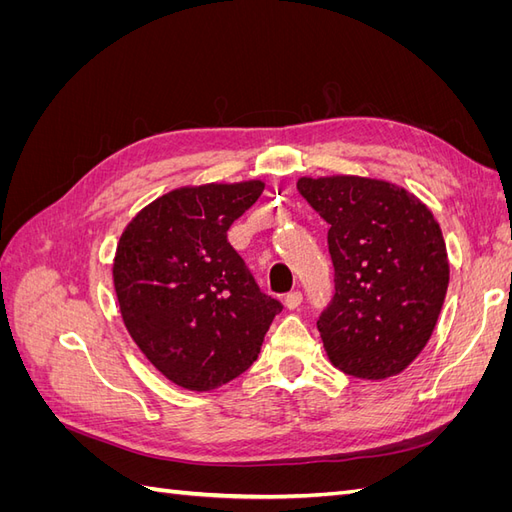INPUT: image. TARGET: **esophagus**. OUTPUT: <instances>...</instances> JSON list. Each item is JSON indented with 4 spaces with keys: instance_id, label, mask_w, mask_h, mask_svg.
I'll list each match as a JSON object with an SVG mask.
<instances>
[{
    "instance_id": "obj_1",
    "label": "esophagus",
    "mask_w": 512,
    "mask_h": 512,
    "mask_svg": "<svg viewBox=\"0 0 512 512\" xmlns=\"http://www.w3.org/2000/svg\"><path fill=\"white\" fill-rule=\"evenodd\" d=\"M303 303V294L297 290V292H290L286 297V307L288 309H299Z\"/></svg>"
}]
</instances>
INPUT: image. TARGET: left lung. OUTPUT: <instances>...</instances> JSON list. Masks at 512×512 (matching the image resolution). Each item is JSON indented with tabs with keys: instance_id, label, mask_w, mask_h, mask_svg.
<instances>
[{
	"instance_id": "8db88e82",
	"label": "left lung",
	"mask_w": 512,
	"mask_h": 512,
	"mask_svg": "<svg viewBox=\"0 0 512 512\" xmlns=\"http://www.w3.org/2000/svg\"><path fill=\"white\" fill-rule=\"evenodd\" d=\"M297 188L331 226L335 297L318 318L329 361L363 380L401 374L427 346L451 280L438 220L384 179L301 177Z\"/></svg>"
}]
</instances>
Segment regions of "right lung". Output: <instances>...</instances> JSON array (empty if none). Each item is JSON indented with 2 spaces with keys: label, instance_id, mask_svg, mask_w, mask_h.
I'll return each mask as SVG.
<instances>
[{
  "label": "right lung",
  "instance_id": "right-lung-1",
  "mask_svg": "<svg viewBox=\"0 0 512 512\" xmlns=\"http://www.w3.org/2000/svg\"><path fill=\"white\" fill-rule=\"evenodd\" d=\"M262 190L260 179L183 185L121 232L113 284L123 324L149 363L181 389L205 393L241 376L282 312L226 235Z\"/></svg>",
  "mask_w": 512,
  "mask_h": 512
}]
</instances>
